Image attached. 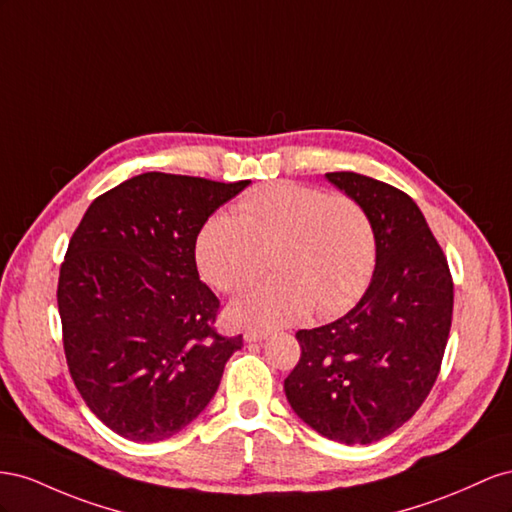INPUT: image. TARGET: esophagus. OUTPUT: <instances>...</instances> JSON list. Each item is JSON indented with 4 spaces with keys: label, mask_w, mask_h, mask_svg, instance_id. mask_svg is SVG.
I'll return each instance as SVG.
<instances>
[{
    "label": "esophagus",
    "mask_w": 512,
    "mask_h": 512,
    "mask_svg": "<svg viewBox=\"0 0 512 512\" xmlns=\"http://www.w3.org/2000/svg\"><path fill=\"white\" fill-rule=\"evenodd\" d=\"M268 337V332L266 330H257V328H248L246 332H244V339L248 341V343H257V341H264Z\"/></svg>",
    "instance_id": "1"
}]
</instances>
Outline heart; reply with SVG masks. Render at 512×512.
Here are the masks:
<instances>
[{"label": "heart", "instance_id": "obj_1", "mask_svg": "<svg viewBox=\"0 0 512 512\" xmlns=\"http://www.w3.org/2000/svg\"><path fill=\"white\" fill-rule=\"evenodd\" d=\"M274 279L231 306L251 326H279L304 317H332L367 289L375 268V231L362 203L324 188L274 182L248 191L236 216L212 214L195 240L203 281L240 294L268 266Z\"/></svg>", "mask_w": 512, "mask_h": 512}]
</instances>
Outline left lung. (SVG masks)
Segmentation results:
<instances>
[{
    "mask_svg": "<svg viewBox=\"0 0 512 512\" xmlns=\"http://www.w3.org/2000/svg\"><path fill=\"white\" fill-rule=\"evenodd\" d=\"M326 178L367 210L375 272L352 311L298 330L300 360L285 379L294 412L328 440L371 444L403 427L442 369L452 324V276L414 199L354 171Z\"/></svg>",
    "mask_w": 512,
    "mask_h": 512,
    "instance_id": "left-lung-1",
    "label": "left lung"
}]
</instances>
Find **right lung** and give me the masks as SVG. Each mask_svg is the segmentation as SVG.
Instances as JSON below:
<instances>
[{
    "mask_svg": "<svg viewBox=\"0 0 512 512\" xmlns=\"http://www.w3.org/2000/svg\"><path fill=\"white\" fill-rule=\"evenodd\" d=\"M248 184L141 173L96 197L72 233L57 283L68 371L126 440L182 431L242 347L214 328L221 302L199 281L195 240Z\"/></svg>",
    "mask_w": 512,
    "mask_h": 512,
    "instance_id": "right-lung-1",
    "label": "right lung"
}]
</instances>
